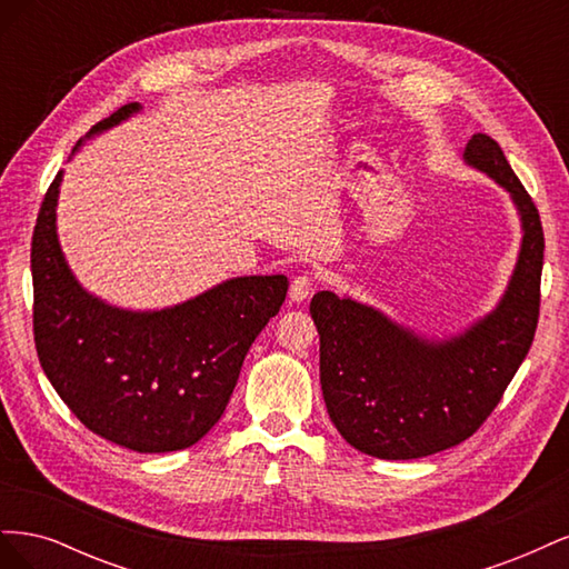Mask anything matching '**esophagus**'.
<instances>
[{"label": "esophagus", "mask_w": 569, "mask_h": 569, "mask_svg": "<svg viewBox=\"0 0 569 569\" xmlns=\"http://www.w3.org/2000/svg\"><path fill=\"white\" fill-rule=\"evenodd\" d=\"M313 295V278L311 274H299L289 287V299L295 303H303L308 297Z\"/></svg>", "instance_id": "1"}]
</instances>
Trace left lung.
Segmentation results:
<instances>
[{
    "mask_svg": "<svg viewBox=\"0 0 569 569\" xmlns=\"http://www.w3.org/2000/svg\"><path fill=\"white\" fill-rule=\"evenodd\" d=\"M462 159L510 194L522 244L491 313L449 339H425L372 306L318 291L320 385L330 420L353 449L382 460L425 458L472 437L522 366L539 322L543 228L537 206L489 134Z\"/></svg>",
    "mask_w": 569,
    "mask_h": 569,
    "instance_id": "8db88e82",
    "label": "left lung"
}]
</instances>
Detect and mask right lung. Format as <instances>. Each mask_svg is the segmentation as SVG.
Segmentation results:
<instances>
[{"label":"right lung","instance_id":"right-lung-1","mask_svg":"<svg viewBox=\"0 0 569 569\" xmlns=\"http://www.w3.org/2000/svg\"><path fill=\"white\" fill-rule=\"evenodd\" d=\"M140 109L137 101L120 107L88 137ZM61 178L47 189L30 249L32 330L47 380L90 432L123 449H187L226 412L244 356L280 313L289 280L232 278L161 311L101 301L76 280L59 244Z\"/></svg>","mask_w":569,"mask_h":569}]
</instances>
